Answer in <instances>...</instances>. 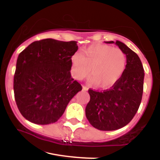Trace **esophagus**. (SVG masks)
I'll use <instances>...</instances> for the list:
<instances>
[{
	"mask_svg": "<svg viewBox=\"0 0 160 160\" xmlns=\"http://www.w3.org/2000/svg\"><path fill=\"white\" fill-rule=\"evenodd\" d=\"M88 89H89V88H88L87 86H82V90H83V91H88Z\"/></svg>",
	"mask_w": 160,
	"mask_h": 160,
	"instance_id": "obj_1",
	"label": "esophagus"
}]
</instances>
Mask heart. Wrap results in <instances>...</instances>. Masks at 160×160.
Masks as SVG:
<instances>
[{
  "label": "heart",
  "instance_id": "heart-1",
  "mask_svg": "<svg viewBox=\"0 0 160 160\" xmlns=\"http://www.w3.org/2000/svg\"><path fill=\"white\" fill-rule=\"evenodd\" d=\"M126 66L125 53L109 45H92L71 57L72 74L77 80H82L92 71L88 82L98 84L104 89L111 87L120 80Z\"/></svg>",
  "mask_w": 160,
  "mask_h": 160
}]
</instances>
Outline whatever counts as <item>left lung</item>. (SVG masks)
Returning <instances> with one entry per match:
<instances>
[{
	"mask_svg": "<svg viewBox=\"0 0 160 160\" xmlns=\"http://www.w3.org/2000/svg\"><path fill=\"white\" fill-rule=\"evenodd\" d=\"M115 43L126 56L124 73L110 89L102 92L89 89L90 101L86 116L93 127L102 131H113L126 126L140 106L144 87V72L140 58L125 43Z\"/></svg>",
	"mask_w": 160,
	"mask_h": 160,
	"instance_id": "8db88e82",
	"label": "left lung"
}]
</instances>
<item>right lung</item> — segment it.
Returning <instances> with one entry per match:
<instances>
[{
  "label": "right lung",
  "mask_w": 160,
  "mask_h": 160,
  "mask_svg": "<svg viewBox=\"0 0 160 160\" xmlns=\"http://www.w3.org/2000/svg\"><path fill=\"white\" fill-rule=\"evenodd\" d=\"M76 41H34L19 55L14 74L15 100L21 114L33 123L56 122L82 86L71 78Z\"/></svg>",
  "instance_id": "1"
}]
</instances>
